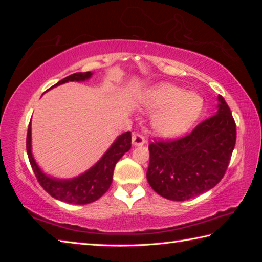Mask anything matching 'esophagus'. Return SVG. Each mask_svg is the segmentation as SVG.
<instances>
[{
	"label": "esophagus",
	"mask_w": 262,
	"mask_h": 262,
	"mask_svg": "<svg viewBox=\"0 0 262 262\" xmlns=\"http://www.w3.org/2000/svg\"><path fill=\"white\" fill-rule=\"evenodd\" d=\"M145 142H147V139H145V136L143 134H141V133H135V134L133 135V144L134 145H143Z\"/></svg>",
	"instance_id": "1"
}]
</instances>
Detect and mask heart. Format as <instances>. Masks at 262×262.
<instances>
[{
    "instance_id": "obj_1",
    "label": "heart",
    "mask_w": 262,
    "mask_h": 262,
    "mask_svg": "<svg viewBox=\"0 0 262 262\" xmlns=\"http://www.w3.org/2000/svg\"><path fill=\"white\" fill-rule=\"evenodd\" d=\"M142 104L150 111H159L154 118V127L164 136H176L187 130L203 107L200 96L171 84L149 89L142 97Z\"/></svg>"
}]
</instances>
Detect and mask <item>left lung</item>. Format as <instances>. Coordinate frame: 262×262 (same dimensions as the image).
Segmentation results:
<instances>
[{"label": "left lung", "instance_id": "1", "mask_svg": "<svg viewBox=\"0 0 262 262\" xmlns=\"http://www.w3.org/2000/svg\"><path fill=\"white\" fill-rule=\"evenodd\" d=\"M217 113L177 139H155L149 144L147 179L161 196L184 201L211 189L223 178L236 144V122L219 96Z\"/></svg>", "mask_w": 262, "mask_h": 262}]
</instances>
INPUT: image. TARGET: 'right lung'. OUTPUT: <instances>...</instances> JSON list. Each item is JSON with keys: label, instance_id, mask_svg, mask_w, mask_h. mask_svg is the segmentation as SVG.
I'll return each instance as SVG.
<instances>
[{"label": "right lung", "instance_id": "obj_1", "mask_svg": "<svg viewBox=\"0 0 262 262\" xmlns=\"http://www.w3.org/2000/svg\"><path fill=\"white\" fill-rule=\"evenodd\" d=\"M91 75V72L75 73L61 79L53 86L60 85V84L68 81H84ZM130 147L132 133L126 132L118 137L117 141L107 150V152L101 157L100 161L85 173L72 180H56L43 174L32 157V152H31V122L28 128V135H26V151H28L29 161L38 183L51 196L60 201L73 203V205L91 203L98 200L101 195L107 192L113 180L115 164L130 149Z\"/></svg>", "mask_w": 262, "mask_h": 262}]
</instances>
